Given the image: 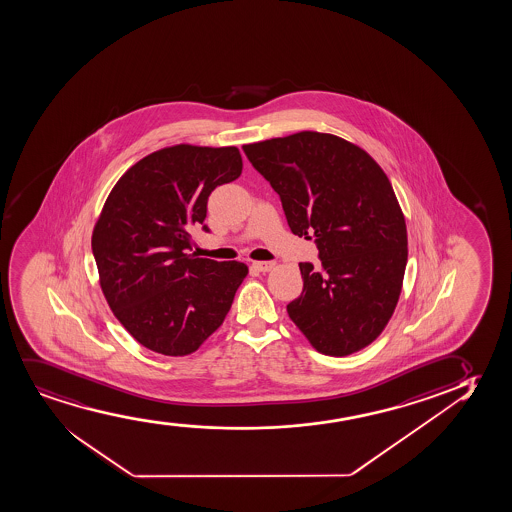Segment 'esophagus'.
<instances>
[{
    "label": "esophagus",
    "instance_id": "34e87169",
    "mask_svg": "<svg viewBox=\"0 0 512 512\" xmlns=\"http://www.w3.org/2000/svg\"><path fill=\"white\" fill-rule=\"evenodd\" d=\"M253 266L258 270V272L265 273L273 270V268H275V263H273V261H254Z\"/></svg>",
    "mask_w": 512,
    "mask_h": 512
}]
</instances>
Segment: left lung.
<instances>
[{
    "instance_id": "left-lung-1",
    "label": "left lung",
    "mask_w": 512,
    "mask_h": 512,
    "mask_svg": "<svg viewBox=\"0 0 512 512\" xmlns=\"http://www.w3.org/2000/svg\"><path fill=\"white\" fill-rule=\"evenodd\" d=\"M280 195L292 233L315 240L320 268L299 263L303 292L287 313L311 346L346 356L376 341L402 292L407 225L388 176L355 143L330 133L242 147Z\"/></svg>"
}]
</instances>
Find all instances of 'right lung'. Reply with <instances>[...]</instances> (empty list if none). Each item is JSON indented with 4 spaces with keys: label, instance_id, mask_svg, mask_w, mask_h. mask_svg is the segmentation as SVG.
Listing matches in <instances>:
<instances>
[{
    "label": "right lung",
    "instance_id": "obj_1",
    "mask_svg": "<svg viewBox=\"0 0 512 512\" xmlns=\"http://www.w3.org/2000/svg\"><path fill=\"white\" fill-rule=\"evenodd\" d=\"M240 173L237 147L180 143L140 159L110 190L91 249L110 310L147 350L190 355L227 317L249 270L188 253V230L206 220L214 188Z\"/></svg>",
    "mask_w": 512,
    "mask_h": 512
}]
</instances>
